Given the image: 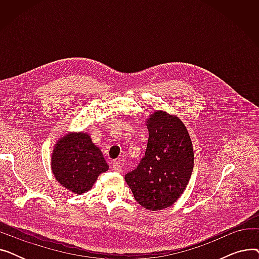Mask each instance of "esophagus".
<instances>
[{"mask_svg": "<svg viewBox=\"0 0 259 259\" xmlns=\"http://www.w3.org/2000/svg\"><path fill=\"white\" fill-rule=\"evenodd\" d=\"M111 169H112L113 171H116V172H121V171H122L120 162L117 161V160H114V161L112 162V164H111Z\"/></svg>", "mask_w": 259, "mask_h": 259, "instance_id": "1", "label": "esophagus"}]
</instances>
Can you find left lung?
<instances>
[{"label": "left lung", "instance_id": "obj_1", "mask_svg": "<svg viewBox=\"0 0 259 259\" xmlns=\"http://www.w3.org/2000/svg\"><path fill=\"white\" fill-rule=\"evenodd\" d=\"M149 139L139 166L125 175L139 205L157 211L183 194L191 178L194 154L191 140L180 118L156 111L148 119Z\"/></svg>", "mask_w": 259, "mask_h": 259}]
</instances>
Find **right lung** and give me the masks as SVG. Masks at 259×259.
Instances as JSON below:
<instances>
[{
	"label": "right lung",
	"mask_w": 259,
	"mask_h": 259,
	"mask_svg": "<svg viewBox=\"0 0 259 259\" xmlns=\"http://www.w3.org/2000/svg\"><path fill=\"white\" fill-rule=\"evenodd\" d=\"M51 168L54 178L69 191L85 193L108 170L102 151L87 133H71L63 137L53 150Z\"/></svg>",
	"instance_id": "1"
}]
</instances>
